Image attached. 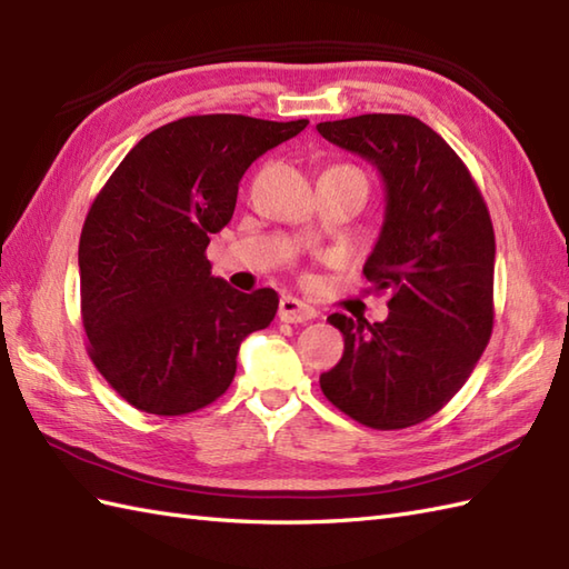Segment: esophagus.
Masks as SVG:
<instances>
[{"label":"esophagus","mask_w":569,"mask_h":569,"mask_svg":"<svg viewBox=\"0 0 569 569\" xmlns=\"http://www.w3.org/2000/svg\"><path fill=\"white\" fill-rule=\"evenodd\" d=\"M278 318L283 322H308L318 318V310L293 296H283L281 303H278Z\"/></svg>","instance_id":"34e87169"}]
</instances>
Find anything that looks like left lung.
Returning a JSON list of instances; mask_svg holds the SVG:
<instances>
[{
    "label": "left lung",
    "instance_id": "obj_1",
    "mask_svg": "<svg viewBox=\"0 0 569 569\" xmlns=\"http://www.w3.org/2000/svg\"><path fill=\"white\" fill-rule=\"evenodd\" d=\"M318 131L383 180V224L365 276L389 291L383 322L328 318L345 355L320 389L361 426L410 428L462 389L489 345L497 241L487 202L450 143L416 117L359 114Z\"/></svg>",
    "mask_w": 569,
    "mask_h": 569
}]
</instances>
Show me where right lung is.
I'll return each mask as SVG.
<instances>
[{
	"instance_id": "1",
	"label": "right lung",
	"mask_w": 569,
	"mask_h": 569,
	"mask_svg": "<svg viewBox=\"0 0 569 569\" xmlns=\"http://www.w3.org/2000/svg\"><path fill=\"white\" fill-rule=\"evenodd\" d=\"M308 127L200 114L143 137L84 217L78 266L88 355L127 403L186 416L234 379L239 345L269 328L273 288L241 293L212 276L210 234L232 220L239 180Z\"/></svg>"
}]
</instances>
